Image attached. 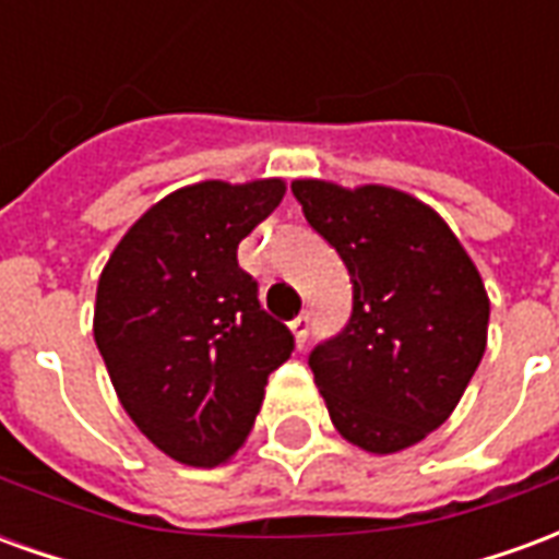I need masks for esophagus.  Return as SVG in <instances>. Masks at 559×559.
Wrapping results in <instances>:
<instances>
[{"instance_id": "obj_1", "label": "esophagus", "mask_w": 559, "mask_h": 559, "mask_svg": "<svg viewBox=\"0 0 559 559\" xmlns=\"http://www.w3.org/2000/svg\"><path fill=\"white\" fill-rule=\"evenodd\" d=\"M290 329H293V338H296V344H299V347H305L308 332H311V314H308V311H302L299 317H293Z\"/></svg>"}]
</instances>
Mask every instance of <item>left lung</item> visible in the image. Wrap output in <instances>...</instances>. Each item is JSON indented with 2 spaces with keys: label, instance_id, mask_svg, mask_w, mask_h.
Returning a JSON list of instances; mask_svg holds the SVG:
<instances>
[{
  "label": "left lung",
  "instance_id": "8db88e82",
  "mask_svg": "<svg viewBox=\"0 0 559 559\" xmlns=\"http://www.w3.org/2000/svg\"><path fill=\"white\" fill-rule=\"evenodd\" d=\"M293 197L353 281V314L308 365L344 440L392 455L440 428L488 341V293L455 233L416 197L296 179Z\"/></svg>",
  "mask_w": 559,
  "mask_h": 559
}]
</instances>
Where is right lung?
Wrapping results in <instances>:
<instances>
[{
  "label": "right lung",
  "instance_id": "add662e5",
  "mask_svg": "<svg viewBox=\"0 0 559 559\" xmlns=\"http://www.w3.org/2000/svg\"><path fill=\"white\" fill-rule=\"evenodd\" d=\"M281 179L173 191L122 236L95 296V344L126 413L188 467L248 440L293 335L257 299L236 248L284 197Z\"/></svg>",
  "mask_w": 559,
  "mask_h": 559
}]
</instances>
